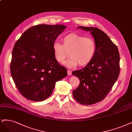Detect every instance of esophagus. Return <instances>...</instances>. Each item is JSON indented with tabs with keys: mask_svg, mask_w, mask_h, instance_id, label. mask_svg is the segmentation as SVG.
<instances>
[{
	"mask_svg": "<svg viewBox=\"0 0 132 132\" xmlns=\"http://www.w3.org/2000/svg\"><path fill=\"white\" fill-rule=\"evenodd\" d=\"M67 73H68V75H69V76H70V75H71V74H72L71 71H70V70H68Z\"/></svg>",
	"mask_w": 132,
	"mask_h": 132,
	"instance_id": "obj_1",
	"label": "esophagus"
}]
</instances>
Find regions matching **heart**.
<instances>
[{"mask_svg": "<svg viewBox=\"0 0 132 132\" xmlns=\"http://www.w3.org/2000/svg\"><path fill=\"white\" fill-rule=\"evenodd\" d=\"M52 48L54 57L58 62L63 63L69 55L70 57L65 62L69 68H74L79 64L84 66L92 61L95 52L94 40L75 33L67 35L63 39V44L54 42Z\"/></svg>", "mask_w": 132, "mask_h": 132, "instance_id": "1", "label": "heart"}]
</instances>
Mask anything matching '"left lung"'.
I'll list each match as a JSON object with an SVG mask.
<instances>
[{
	"instance_id": "8db88e82",
	"label": "left lung",
	"mask_w": 132,
	"mask_h": 132,
	"mask_svg": "<svg viewBox=\"0 0 132 132\" xmlns=\"http://www.w3.org/2000/svg\"><path fill=\"white\" fill-rule=\"evenodd\" d=\"M78 28L90 31L96 48L93 59L87 65L72 72L80 81L72 94L79 103L92 105L104 99L119 78L120 54L116 45L101 29L83 26Z\"/></svg>"
}]
</instances>
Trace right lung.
<instances>
[{
    "label": "right lung",
    "mask_w": 132,
    "mask_h": 132,
    "mask_svg": "<svg viewBox=\"0 0 132 132\" xmlns=\"http://www.w3.org/2000/svg\"><path fill=\"white\" fill-rule=\"evenodd\" d=\"M67 28L62 24H39L27 29L15 43L10 71L21 94L34 102L51 95L57 81L67 76L66 68L54 55L53 43Z\"/></svg>",
    "instance_id": "obj_1"
}]
</instances>
